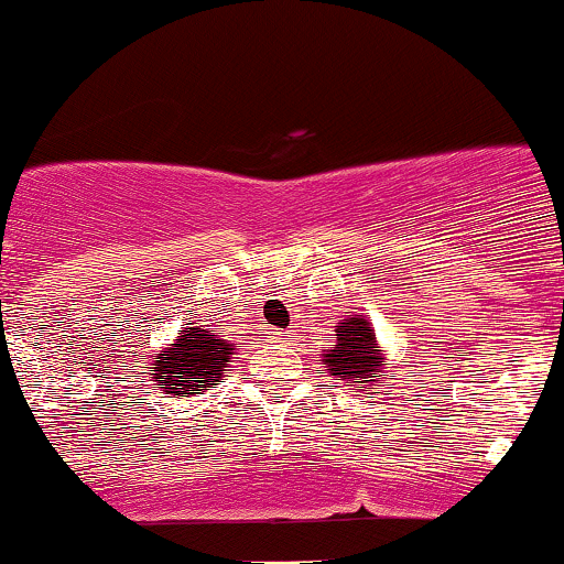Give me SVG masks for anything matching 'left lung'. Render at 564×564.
<instances>
[{
  "label": "left lung",
  "mask_w": 564,
  "mask_h": 564,
  "mask_svg": "<svg viewBox=\"0 0 564 564\" xmlns=\"http://www.w3.org/2000/svg\"><path fill=\"white\" fill-rule=\"evenodd\" d=\"M335 335H338V344L327 349L322 359L325 367H330L338 381H349V386H357V389H365V383H376L383 372V357L378 354L370 322L351 314L349 319L335 325Z\"/></svg>",
  "instance_id": "left-lung-1"
}]
</instances>
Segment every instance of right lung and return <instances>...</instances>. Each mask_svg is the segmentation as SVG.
Here are the masks:
<instances>
[{
    "label": "right lung",
    "mask_w": 564,
    "mask_h": 564,
    "mask_svg": "<svg viewBox=\"0 0 564 564\" xmlns=\"http://www.w3.org/2000/svg\"><path fill=\"white\" fill-rule=\"evenodd\" d=\"M229 359L231 346L224 344V338H215L205 327H186L170 351L154 359L149 376L164 394L194 397L220 381V372Z\"/></svg>",
    "instance_id": "add662e5"
}]
</instances>
